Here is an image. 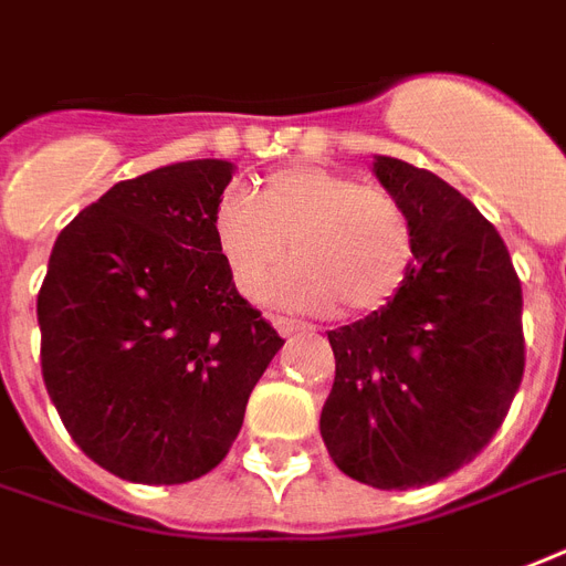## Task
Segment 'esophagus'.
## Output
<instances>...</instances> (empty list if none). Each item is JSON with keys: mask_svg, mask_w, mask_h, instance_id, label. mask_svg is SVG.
<instances>
[{"mask_svg": "<svg viewBox=\"0 0 566 566\" xmlns=\"http://www.w3.org/2000/svg\"><path fill=\"white\" fill-rule=\"evenodd\" d=\"M273 326L282 337H291V335H300V332H308V326H305V323H300V319H287V317H275Z\"/></svg>", "mask_w": 566, "mask_h": 566, "instance_id": "1", "label": "esophagus"}]
</instances>
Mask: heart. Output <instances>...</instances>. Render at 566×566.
<instances>
[{
	"mask_svg": "<svg viewBox=\"0 0 566 566\" xmlns=\"http://www.w3.org/2000/svg\"><path fill=\"white\" fill-rule=\"evenodd\" d=\"M217 252L240 296L258 300L275 282L284 308L364 317L399 296L417 255V234L405 205L385 188L361 185L326 167H284L270 172L255 199L229 188L211 213Z\"/></svg>",
	"mask_w": 566,
	"mask_h": 566,
	"instance_id": "b5f03b06",
	"label": "heart"
}]
</instances>
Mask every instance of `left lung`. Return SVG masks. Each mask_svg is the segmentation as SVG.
Segmentation results:
<instances>
[{
    "mask_svg": "<svg viewBox=\"0 0 566 566\" xmlns=\"http://www.w3.org/2000/svg\"><path fill=\"white\" fill-rule=\"evenodd\" d=\"M417 234L390 305L328 332L335 385L319 434L337 470L381 491L447 479L505 420L526 367L523 291L500 231L434 172L378 155Z\"/></svg>",
    "mask_w": 566,
    "mask_h": 566,
    "instance_id": "left-lung-1",
    "label": "left lung"
}]
</instances>
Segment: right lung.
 <instances>
[{"label":"right lung","instance_id":"1","mask_svg":"<svg viewBox=\"0 0 566 566\" xmlns=\"http://www.w3.org/2000/svg\"><path fill=\"white\" fill-rule=\"evenodd\" d=\"M229 161L119 181L49 255L40 370L70 438L126 482L211 473L282 337L231 284L211 213Z\"/></svg>","mask_w":566,"mask_h":566}]
</instances>
